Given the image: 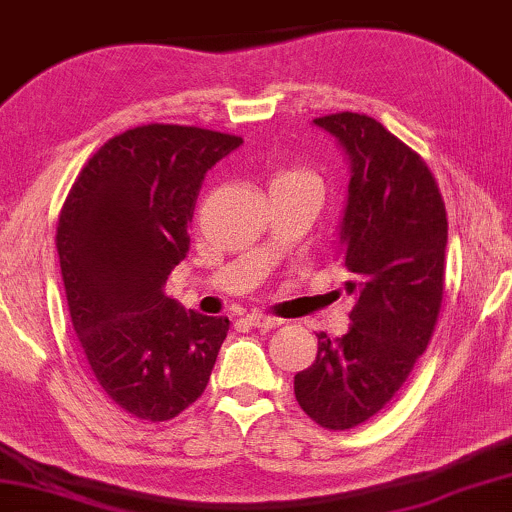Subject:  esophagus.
<instances>
[{"label":"esophagus","instance_id":"34e87169","mask_svg":"<svg viewBox=\"0 0 512 512\" xmlns=\"http://www.w3.org/2000/svg\"><path fill=\"white\" fill-rule=\"evenodd\" d=\"M248 324L250 326H257V329H274V326L281 324L279 317H272V315H262V312H250L248 317Z\"/></svg>","mask_w":512,"mask_h":512}]
</instances>
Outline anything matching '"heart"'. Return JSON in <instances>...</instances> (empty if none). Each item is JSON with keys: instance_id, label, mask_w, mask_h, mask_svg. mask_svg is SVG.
<instances>
[{"instance_id": "1", "label": "heart", "mask_w": 512, "mask_h": 512, "mask_svg": "<svg viewBox=\"0 0 512 512\" xmlns=\"http://www.w3.org/2000/svg\"><path fill=\"white\" fill-rule=\"evenodd\" d=\"M303 181H317L310 171L300 169V166H288V169L276 171L269 181V188H279V186H288V183H303Z\"/></svg>"}]
</instances>
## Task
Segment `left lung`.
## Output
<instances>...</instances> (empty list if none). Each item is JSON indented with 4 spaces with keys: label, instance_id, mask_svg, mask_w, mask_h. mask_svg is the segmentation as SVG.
Returning <instances> with one entry per match:
<instances>
[{
    "label": "left lung",
    "instance_id": "1",
    "mask_svg": "<svg viewBox=\"0 0 512 512\" xmlns=\"http://www.w3.org/2000/svg\"><path fill=\"white\" fill-rule=\"evenodd\" d=\"M346 150L348 202L336 260L353 274L346 336H317L295 374V400L319 427L346 432L374 417L432 341L443 303L448 221L424 159L367 114L315 119Z\"/></svg>",
    "mask_w": 512,
    "mask_h": 512
}]
</instances>
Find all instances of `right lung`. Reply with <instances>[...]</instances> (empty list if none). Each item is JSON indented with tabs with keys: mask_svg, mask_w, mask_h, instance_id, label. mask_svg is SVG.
Listing matches in <instances>:
<instances>
[{
	"mask_svg": "<svg viewBox=\"0 0 512 512\" xmlns=\"http://www.w3.org/2000/svg\"><path fill=\"white\" fill-rule=\"evenodd\" d=\"M240 143L178 123L131 128L88 159L61 207L73 329L100 389L138 420H174L193 405L229 334V317L183 310L164 286L188 252L205 174Z\"/></svg>",
	"mask_w": 512,
	"mask_h": 512,
	"instance_id": "add662e5",
	"label": "right lung"
}]
</instances>
